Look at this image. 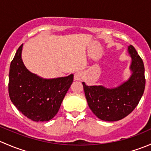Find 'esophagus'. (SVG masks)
Listing matches in <instances>:
<instances>
[{"label": "esophagus", "mask_w": 151, "mask_h": 151, "mask_svg": "<svg viewBox=\"0 0 151 151\" xmlns=\"http://www.w3.org/2000/svg\"><path fill=\"white\" fill-rule=\"evenodd\" d=\"M83 74L81 71H77V72H75V74H74V80H76V81H80V80L83 79Z\"/></svg>", "instance_id": "esophagus-1"}]
</instances>
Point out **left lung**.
<instances>
[{"mask_svg": "<svg viewBox=\"0 0 151 151\" xmlns=\"http://www.w3.org/2000/svg\"><path fill=\"white\" fill-rule=\"evenodd\" d=\"M128 52L132 58V74L127 81L112 88L103 85L88 86L83 83L90 109L102 121L111 122L124 118L137 106L144 93V63L132 45L128 47Z\"/></svg>", "mask_w": 151, "mask_h": 151, "instance_id": "8db88e82", "label": "left lung"}]
</instances>
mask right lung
I'll use <instances>...</instances> for the list:
<instances>
[{
    "instance_id": "add662e5",
    "label": "right lung",
    "mask_w": 151,
    "mask_h": 151,
    "mask_svg": "<svg viewBox=\"0 0 151 151\" xmlns=\"http://www.w3.org/2000/svg\"><path fill=\"white\" fill-rule=\"evenodd\" d=\"M22 45L11 62L9 94L18 110L36 122L48 121L58 112L63 98L74 80L67 77L45 79L30 72L22 60Z\"/></svg>"
}]
</instances>
